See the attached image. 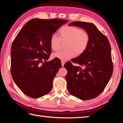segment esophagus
I'll return each instance as SVG.
<instances>
[{"mask_svg":"<svg viewBox=\"0 0 123 123\" xmlns=\"http://www.w3.org/2000/svg\"><path fill=\"white\" fill-rule=\"evenodd\" d=\"M65 63V62L64 61H61V64H62V66L63 67Z\"/></svg>","mask_w":123,"mask_h":123,"instance_id":"34e87169","label":"esophagus"}]
</instances>
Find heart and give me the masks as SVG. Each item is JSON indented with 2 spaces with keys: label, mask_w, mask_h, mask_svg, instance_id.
<instances>
[{
  "label": "heart",
  "mask_w": 123,
  "mask_h": 123,
  "mask_svg": "<svg viewBox=\"0 0 123 123\" xmlns=\"http://www.w3.org/2000/svg\"><path fill=\"white\" fill-rule=\"evenodd\" d=\"M60 37L53 34L50 38V47L52 50H58L61 42H67L66 51H60L52 55L54 58L66 61L75 56L83 54L88 48L90 36L86 31L73 26H64L59 31Z\"/></svg>",
  "instance_id": "heart-1"
}]
</instances>
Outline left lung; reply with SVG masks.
I'll list each match as a JSON object with an SVG mask.
<instances>
[{
  "label": "left lung",
  "mask_w": 123,
  "mask_h": 123,
  "mask_svg": "<svg viewBox=\"0 0 123 123\" xmlns=\"http://www.w3.org/2000/svg\"><path fill=\"white\" fill-rule=\"evenodd\" d=\"M70 26L82 28L90 36L88 48L83 54L64 67L67 70V88L72 95L83 100L95 98L105 89L113 72L111 48L107 37L90 23L76 21Z\"/></svg>",
  "instance_id": "left-lung-1"
}]
</instances>
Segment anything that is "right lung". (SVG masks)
Instances as JSON below:
<instances>
[{
    "instance_id": "1",
    "label": "right lung",
    "mask_w": 123,
    "mask_h": 123,
    "mask_svg": "<svg viewBox=\"0 0 123 123\" xmlns=\"http://www.w3.org/2000/svg\"><path fill=\"white\" fill-rule=\"evenodd\" d=\"M68 20L34 18L26 23L13 41L10 72L25 95L38 98L48 94L62 67L60 60L46 61L50 56L51 36Z\"/></svg>"
}]
</instances>
